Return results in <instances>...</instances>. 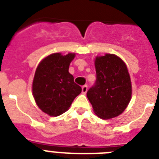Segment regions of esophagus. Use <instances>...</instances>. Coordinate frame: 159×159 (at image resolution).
Returning a JSON list of instances; mask_svg holds the SVG:
<instances>
[{"instance_id":"34e87169","label":"esophagus","mask_w":159,"mask_h":159,"mask_svg":"<svg viewBox=\"0 0 159 159\" xmlns=\"http://www.w3.org/2000/svg\"><path fill=\"white\" fill-rule=\"evenodd\" d=\"M81 89H82V93L85 94V93H86V92H87V90H88V86L86 85H83V86L81 87Z\"/></svg>"}]
</instances>
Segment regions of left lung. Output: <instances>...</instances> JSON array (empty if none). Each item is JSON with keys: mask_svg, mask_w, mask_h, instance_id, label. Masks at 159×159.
I'll list each match as a JSON object with an SVG mask.
<instances>
[{"mask_svg": "<svg viewBox=\"0 0 159 159\" xmlns=\"http://www.w3.org/2000/svg\"><path fill=\"white\" fill-rule=\"evenodd\" d=\"M97 80L87 91L93 112L102 119L120 115L130 102L132 85L126 65L115 54L97 56Z\"/></svg>", "mask_w": 159, "mask_h": 159, "instance_id": "obj_1", "label": "left lung"}]
</instances>
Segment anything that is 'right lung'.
<instances>
[{"mask_svg": "<svg viewBox=\"0 0 159 159\" xmlns=\"http://www.w3.org/2000/svg\"><path fill=\"white\" fill-rule=\"evenodd\" d=\"M75 53H55L41 60L33 81V95L44 113L57 117L69 110L81 88L74 82L69 66Z\"/></svg>", "mask_w": 159, "mask_h": 159, "instance_id": "1", "label": "right lung"}]
</instances>
